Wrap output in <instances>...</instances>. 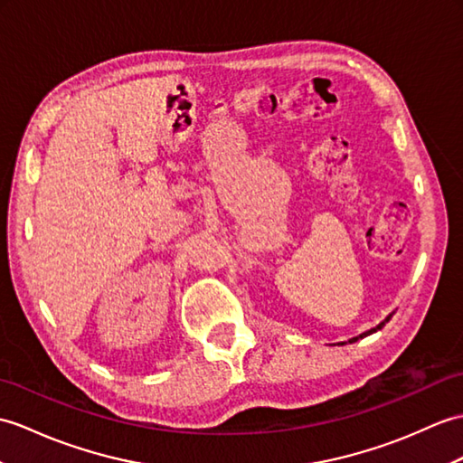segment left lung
Masks as SVG:
<instances>
[{"label": "left lung", "instance_id": "8db88e82", "mask_svg": "<svg viewBox=\"0 0 463 463\" xmlns=\"http://www.w3.org/2000/svg\"><path fill=\"white\" fill-rule=\"evenodd\" d=\"M392 317V314L389 316V317H386L384 321H381V324L377 326V327H373V329H369V331H364V333H361V335L359 337H353V339H349V343H354V341H359V339H363V337H367V335H371V333H374V331H377V329H381L384 324H386V321H389ZM341 345H345V343H341Z\"/></svg>", "mask_w": 463, "mask_h": 463}]
</instances>
